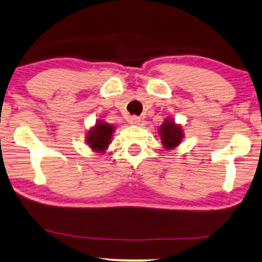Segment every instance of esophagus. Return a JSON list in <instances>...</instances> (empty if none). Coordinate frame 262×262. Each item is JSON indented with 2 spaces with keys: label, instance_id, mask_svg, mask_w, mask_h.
<instances>
[{
  "label": "esophagus",
  "instance_id": "obj_1",
  "mask_svg": "<svg viewBox=\"0 0 262 262\" xmlns=\"http://www.w3.org/2000/svg\"><path fill=\"white\" fill-rule=\"evenodd\" d=\"M140 122H141L140 116H131L130 118V124L132 125H140Z\"/></svg>",
  "mask_w": 262,
  "mask_h": 262
}]
</instances>
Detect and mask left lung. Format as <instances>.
<instances>
[{
  "label": "left lung",
  "mask_w": 262,
  "mask_h": 262,
  "mask_svg": "<svg viewBox=\"0 0 262 262\" xmlns=\"http://www.w3.org/2000/svg\"><path fill=\"white\" fill-rule=\"evenodd\" d=\"M160 136L161 143L164 144V147L167 149H172V148L179 146L182 141V128H181V126L176 125L173 120L166 119L164 124L160 126Z\"/></svg>",
  "instance_id": "obj_1"
}]
</instances>
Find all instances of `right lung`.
Wrapping results in <instances>:
<instances>
[{"label":"right lung","mask_w":262,"mask_h":262,"mask_svg":"<svg viewBox=\"0 0 262 262\" xmlns=\"http://www.w3.org/2000/svg\"><path fill=\"white\" fill-rule=\"evenodd\" d=\"M113 132H114V127L112 125L106 124V122L98 121L95 127L89 131L87 143H89V146L93 150L104 151L105 148L111 143Z\"/></svg>","instance_id":"add662e5"}]
</instances>
